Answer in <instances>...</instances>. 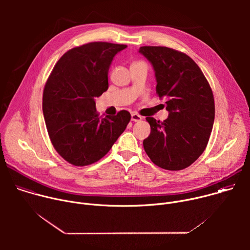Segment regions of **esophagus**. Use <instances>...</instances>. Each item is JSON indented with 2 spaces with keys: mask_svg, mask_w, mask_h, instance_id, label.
Returning <instances> with one entry per match:
<instances>
[{
  "mask_svg": "<svg viewBox=\"0 0 250 250\" xmlns=\"http://www.w3.org/2000/svg\"><path fill=\"white\" fill-rule=\"evenodd\" d=\"M141 120H142L141 116H139V115H137V114H135V113L131 114V121H132V122H139V121H141Z\"/></svg>",
  "mask_w": 250,
  "mask_h": 250,
  "instance_id": "1",
  "label": "esophagus"
}]
</instances>
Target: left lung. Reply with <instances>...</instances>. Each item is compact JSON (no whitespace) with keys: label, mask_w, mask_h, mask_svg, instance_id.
I'll return each instance as SVG.
<instances>
[{"label":"left lung","mask_w":250,"mask_h":250,"mask_svg":"<svg viewBox=\"0 0 250 250\" xmlns=\"http://www.w3.org/2000/svg\"><path fill=\"white\" fill-rule=\"evenodd\" d=\"M151 64L159 98L166 99L168 118H146L150 134L144 147L151 161L166 170H182L204 152L215 121L211 89L196 62L164 46H142Z\"/></svg>","instance_id":"obj_1"}]
</instances>
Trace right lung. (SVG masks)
Returning a JSON list of instances; mask_svg holds the SVG:
<instances>
[{
  "label": "right lung",
  "instance_id": "add662e5",
  "mask_svg": "<svg viewBox=\"0 0 250 250\" xmlns=\"http://www.w3.org/2000/svg\"><path fill=\"white\" fill-rule=\"evenodd\" d=\"M124 44L91 42L67 51L45 84L42 111L56 151L75 166L92 164L110 151L130 121L127 111L100 119L96 97L109 88L108 73Z\"/></svg>",
  "mask_w": 250,
  "mask_h": 250
}]
</instances>
